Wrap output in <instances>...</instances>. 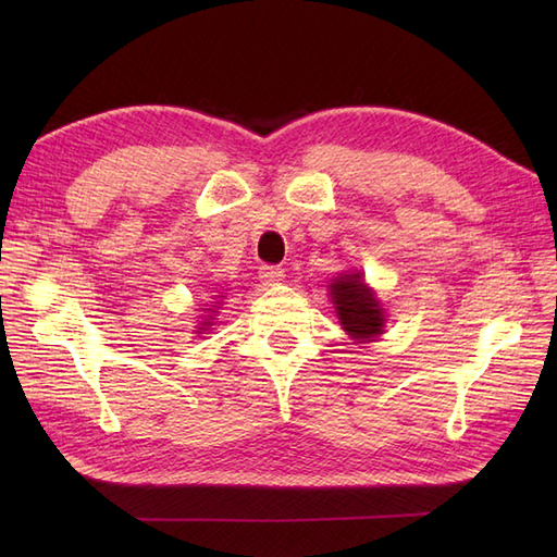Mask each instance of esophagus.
I'll use <instances>...</instances> for the list:
<instances>
[{
	"mask_svg": "<svg viewBox=\"0 0 557 557\" xmlns=\"http://www.w3.org/2000/svg\"><path fill=\"white\" fill-rule=\"evenodd\" d=\"M283 269L281 267H274V264H262L260 267V281L264 283V285H274V283H278V281H283Z\"/></svg>",
	"mask_w": 557,
	"mask_h": 557,
	"instance_id": "esophagus-1",
	"label": "esophagus"
}]
</instances>
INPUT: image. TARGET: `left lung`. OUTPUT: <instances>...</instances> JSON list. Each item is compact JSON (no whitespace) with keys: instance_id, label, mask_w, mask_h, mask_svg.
Masks as SVG:
<instances>
[{"instance_id":"1","label":"left lung","mask_w":557,"mask_h":557,"mask_svg":"<svg viewBox=\"0 0 557 557\" xmlns=\"http://www.w3.org/2000/svg\"><path fill=\"white\" fill-rule=\"evenodd\" d=\"M330 297L342 327L358 344L374 342L385 330V311L360 272H344L330 283Z\"/></svg>"}]
</instances>
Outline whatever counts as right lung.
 <instances>
[{"label": "right lung", "mask_w": 557, "mask_h": 557, "mask_svg": "<svg viewBox=\"0 0 557 557\" xmlns=\"http://www.w3.org/2000/svg\"><path fill=\"white\" fill-rule=\"evenodd\" d=\"M213 305H218V301H213ZM205 311H209V313H215L213 309H205ZM211 320H213V315H207V318H205V323H201V327H199V332H201V330H207V327L211 325Z\"/></svg>", "instance_id": "right-lung-1"}]
</instances>
